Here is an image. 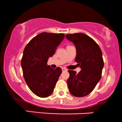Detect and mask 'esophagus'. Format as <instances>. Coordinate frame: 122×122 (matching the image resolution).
I'll return each mask as SVG.
<instances>
[{
    "instance_id": "esophagus-1",
    "label": "esophagus",
    "mask_w": 122,
    "mask_h": 122,
    "mask_svg": "<svg viewBox=\"0 0 122 122\" xmlns=\"http://www.w3.org/2000/svg\"><path fill=\"white\" fill-rule=\"evenodd\" d=\"M61 70H62V71H66V69L65 68H64V67H62V68H61Z\"/></svg>"
}]
</instances>
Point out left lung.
Returning <instances> with one entry per match:
<instances>
[{
    "label": "left lung",
    "instance_id": "obj_1",
    "mask_svg": "<svg viewBox=\"0 0 122 122\" xmlns=\"http://www.w3.org/2000/svg\"><path fill=\"white\" fill-rule=\"evenodd\" d=\"M66 37L75 45L77 53L75 61L81 68L78 73L68 70L69 90L76 97H83L93 91L101 79L104 66L102 52L96 42L85 34H69Z\"/></svg>",
    "mask_w": 122,
    "mask_h": 122
}]
</instances>
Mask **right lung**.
Returning a JSON list of instances; mask_svg holds the SVG:
<instances>
[{
  "label": "right lung",
  "mask_w": 122,
  "mask_h": 122,
  "mask_svg": "<svg viewBox=\"0 0 122 122\" xmlns=\"http://www.w3.org/2000/svg\"><path fill=\"white\" fill-rule=\"evenodd\" d=\"M64 37L63 33L43 32L33 37L24 49L21 61L24 78L29 88L39 97H47L53 92L61 73V67L53 69L47 62Z\"/></svg>",
  "instance_id": "right-lung-1"
}]
</instances>
